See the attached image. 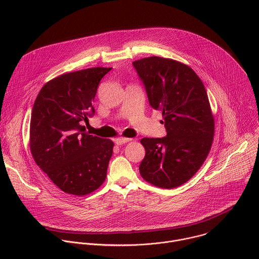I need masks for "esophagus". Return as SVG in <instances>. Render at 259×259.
I'll return each mask as SVG.
<instances>
[{"label":"esophagus","instance_id":"1","mask_svg":"<svg viewBox=\"0 0 259 259\" xmlns=\"http://www.w3.org/2000/svg\"><path fill=\"white\" fill-rule=\"evenodd\" d=\"M132 139L131 138H126V137H119V138H116L115 139V142L116 144L118 145H121V144H124V143H127L129 141H131Z\"/></svg>","mask_w":259,"mask_h":259}]
</instances>
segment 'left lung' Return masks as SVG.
I'll return each instance as SVG.
<instances>
[{
  "mask_svg": "<svg viewBox=\"0 0 259 259\" xmlns=\"http://www.w3.org/2000/svg\"><path fill=\"white\" fill-rule=\"evenodd\" d=\"M151 106L162 112L167 135L140 140L145 157L142 178L174 189L191 179L206 160L214 136V118L203 82L187 64L158 56L133 62Z\"/></svg>",
  "mask_w": 259,
  "mask_h": 259,
  "instance_id": "obj_1",
  "label": "left lung"
}]
</instances>
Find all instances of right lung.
Returning <instances> with one entry per match:
<instances>
[{
    "label": "right lung",
    "instance_id": "add662e5",
    "mask_svg": "<svg viewBox=\"0 0 259 259\" xmlns=\"http://www.w3.org/2000/svg\"><path fill=\"white\" fill-rule=\"evenodd\" d=\"M110 69L63 73L47 82L34 100L29 126L32 158L66 194L88 195L105 180L114 142L89 135L82 123L94 115L99 82Z\"/></svg>",
    "mask_w": 259,
    "mask_h": 259
}]
</instances>
